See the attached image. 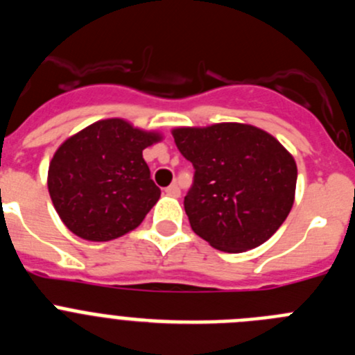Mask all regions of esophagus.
Listing matches in <instances>:
<instances>
[{
	"mask_svg": "<svg viewBox=\"0 0 355 355\" xmlns=\"http://www.w3.org/2000/svg\"><path fill=\"white\" fill-rule=\"evenodd\" d=\"M165 192H167V196H171V197H180L181 190H180V187H178V184L172 183L171 187L165 188Z\"/></svg>",
	"mask_w": 355,
	"mask_h": 355,
	"instance_id": "1",
	"label": "esophagus"
}]
</instances>
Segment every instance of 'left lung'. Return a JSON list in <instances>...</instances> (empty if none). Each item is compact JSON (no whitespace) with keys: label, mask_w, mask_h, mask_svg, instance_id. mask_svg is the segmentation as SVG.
Here are the masks:
<instances>
[{"label":"left lung","mask_w":355,"mask_h":355,"mask_svg":"<svg viewBox=\"0 0 355 355\" xmlns=\"http://www.w3.org/2000/svg\"><path fill=\"white\" fill-rule=\"evenodd\" d=\"M172 135L196 168L184 196L193 233L225 252L265 243L293 206V156L272 135L250 124L175 128Z\"/></svg>","instance_id":"obj_1"}]
</instances>
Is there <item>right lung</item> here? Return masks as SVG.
I'll return each instance as SVG.
<instances>
[{
    "label": "right lung",
    "instance_id": "right-lung-1",
    "mask_svg": "<svg viewBox=\"0 0 355 355\" xmlns=\"http://www.w3.org/2000/svg\"><path fill=\"white\" fill-rule=\"evenodd\" d=\"M159 140L122 119L97 121L65 140L49 163L48 188L69 231L110 241L139 227L162 193L142 150Z\"/></svg>",
    "mask_w": 355,
    "mask_h": 355
}]
</instances>
